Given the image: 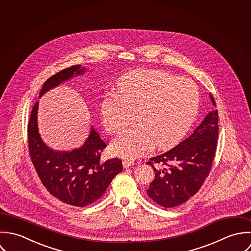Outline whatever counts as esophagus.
<instances>
[{"label": "esophagus", "mask_w": 251, "mask_h": 251, "mask_svg": "<svg viewBox=\"0 0 251 251\" xmlns=\"http://www.w3.org/2000/svg\"><path fill=\"white\" fill-rule=\"evenodd\" d=\"M134 164H135V162L133 160H131V159H124L122 161V165H123L124 168H129V167L133 166Z\"/></svg>", "instance_id": "1"}]
</instances>
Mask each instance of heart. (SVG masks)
Returning <instances> with one entry per match:
<instances>
[{
  "label": "heart",
  "mask_w": 251,
  "mask_h": 251,
  "mask_svg": "<svg viewBox=\"0 0 251 251\" xmlns=\"http://www.w3.org/2000/svg\"><path fill=\"white\" fill-rule=\"evenodd\" d=\"M197 85L188 78L164 71H137L123 76L117 94H108L100 103V114L108 133L122 131L111 144L118 156L131 159L147 154L156 145L166 150L177 145L190 130L199 109Z\"/></svg>",
  "instance_id": "obj_1"
}]
</instances>
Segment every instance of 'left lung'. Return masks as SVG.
<instances>
[{
  "label": "left lung",
  "instance_id": "obj_1",
  "mask_svg": "<svg viewBox=\"0 0 251 251\" xmlns=\"http://www.w3.org/2000/svg\"><path fill=\"white\" fill-rule=\"evenodd\" d=\"M209 98L215 106L211 94ZM217 138L218 112L213 108L186 140L148 162L155 173V178L147 190L148 195L168 208L194 196L210 171Z\"/></svg>",
  "mask_w": 251,
  "mask_h": 251
}]
</instances>
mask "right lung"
<instances>
[{"label": "right lung", "mask_w": 251, "mask_h": 251, "mask_svg": "<svg viewBox=\"0 0 251 251\" xmlns=\"http://www.w3.org/2000/svg\"><path fill=\"white\" fill-rule=\"evenodd\" d=\"M86 72L81 65L73 66L52 75L44 84L40 98L61 83ZM37 101L28 123V144L32 162L40 179L51 195L68 204L85 206L98 200L122 170L120 159L100 161L106 145L91 126L84 144L73 151H55L42 139L38 127Z\"/></svg>", "instance_id": "1"}]
</instances>
